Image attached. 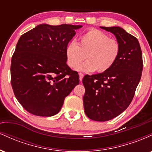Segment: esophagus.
Listing matches in <instances>:
<instances>
[{
    "label": "esophagus",
    "instance_id": "1",
    "mask_svg": "<svg viewBox=\"0 0 152 152\" xmlns=\"http://www.w3.org/2000/svg\"><path fill=\"white\" fill-rule=\"evenodd\" d=\"M83 74H82V73H79V80H80V81H82V79H83Z\"/></svg>",
    "mask_w": 152,
    "mask_h": 152
}]
</instances>
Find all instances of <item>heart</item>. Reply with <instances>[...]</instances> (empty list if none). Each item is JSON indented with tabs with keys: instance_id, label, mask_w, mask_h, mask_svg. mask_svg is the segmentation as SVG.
<instances>
[{
	"instance_id": "1",
	"label": "heart",
	"mask_w": 152,
	"mask_h": 152,
	"mask_svg": "<svg viewBox=\"0 0 152 152\" xmlns=\"http://www.w3.org/2000/svg\"><path fill=\"white\" fill-rule=\"evenodd\" d=\"M120 44L114 38L97 29H91L80 36L78 44L72 41L66 48L68 66L75 69L86 61L77 70L83 72L99 73L109 71L116 62L120 54Z\"/></svg>"
}]
</instances>
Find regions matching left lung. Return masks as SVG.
Instances as JSON below:
<instances>
[{
	"label": "left lung",
	"mask_w": 152,
	"mask_h": 152,
	"mask_svg": "<svg viewBox=\"0 0 152 152\" xmlns=\"http://www.w3.org/2000/svg\"><path fill=\"white\" fill-rule=\"evenodd\" d=\"M116 36L119 56L109 71L83 78V106L86 116L106 121L121 114L132 102L143 69L142 53L137 38L118 26L102 27Z\"/></svg>",
	"instance_id": "1"
}]
</instances>
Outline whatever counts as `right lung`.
Returning <instances> with one entry per match:
<instances>
[{"label": "right lung", "mask_w": 152, "mask_h": 152, "mask_svg": "<svg viewBox=\"0 0 152 152\" xmlns=\"http://www.w3.org/2000/svg\"><path fill=\"white\" fill-rule=\"evenodd\" d=\"M82 26L40 24L19 38L11 59V85L17 100L31 114L52 116L79 83L66 64V48Z\"/></svg>", "instance_id": "add662e5"}]
</instances>
